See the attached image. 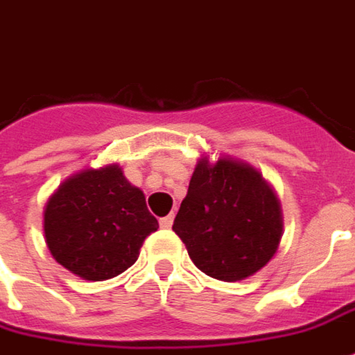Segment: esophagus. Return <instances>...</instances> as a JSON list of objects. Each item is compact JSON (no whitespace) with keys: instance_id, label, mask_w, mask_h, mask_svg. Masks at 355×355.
Returning <instances> with one entry per match:
<instances>
[{"instance_id":"1","label":"esophagus","mask_w":355,"mask_h":355,"mask_svg":"<svg viewBox=\"0 0 355 355\" xmlns=\"http://www.w3.org/2000/svg\"><path fill=\"white\" fill-rule=\"evenodd\" d=\"M173 219H175V215H173V213H169L167 217H161L159 219L161 229H171V227H173Z\"/></svg>"}]
</instances>
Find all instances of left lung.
<instances>
[{
  "label": "left lung",
  "mask_w": 355,
  "mask_h": 355,
  "mask_svg": "<svg viewBox=\"0 0 355 355\" xmlns=\"http://www.w3.org/2000/svg\"><path fill=\"white\" fill-rule=\"evenodd\" d=\"M173 230L194 265L219 281H242L271 259L281 242V205L248 165L202 159L190 178Z\"/></svg>",
  "instance_id": "obj_1"
}]
</instances>
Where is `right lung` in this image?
<instances>
[{"label":"right lung","mask_w":355,"mask_h":355,"mask_svg":"<svg viewBox=\"0 0 355 355\" xmlns=\"http://www.w3.org/2000/svg\"><path fill=\"white\" fill-rule=\"evenodd\" d=\"M157 229L144 194L117 165L65 180L44 213L51 255L86 281H105L126 271L138 259L144 240Z\"/></svg>","instance_id":"right-lung-1"}]
</instances>
